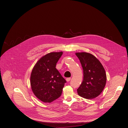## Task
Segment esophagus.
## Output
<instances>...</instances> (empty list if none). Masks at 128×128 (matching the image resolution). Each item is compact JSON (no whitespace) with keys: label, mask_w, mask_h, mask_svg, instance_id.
Wrapping results in <instances>:
<instances>
[{"label":"esophagus","mask_w":128,"mask_h":128,"mask_svg":"<svg viewBox=\"0 0 128 128\" xmlns=\"http://www.w3.org/2000/svg\"><path fill=\"white\" fill-rule=\"evenodd\" d=\"M66 80V81H67V82H69V81L70 80L71 78H67Z\"/></svg>","instance_id":"1"}]
</instances>
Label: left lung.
Segmentation results:
<instances>
[{
  "instance_id": "8db88e82",
  "label": "left lung",
  "mask_w": 128,
  "mask_h": 128,
  "mask_svg": "<svg viewBox=\"0 0 128 128\" xmlns=\"http://www.w3.org/2000/svg\"><path fill=\"white\" fill-rule=\"evenodd\" d=\"M82 67L84 79L77 89L80 96L93 99L103 91L106 82L105 69L100 62L93 54L82 52L76 54Z\"/></svg>"
}]
</instances>
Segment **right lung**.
<instances>
[{
    "mask_svg": "<svg viewBox=\"0 0 128 128\" xmlns=\"http://www.w3.org/2000/svg\"><path fill=\"white\" fill-rule=\"evenodd\" d=\"M63 52L48 53L41 58L33 67L30 76L32 90L44 102L50 103L59 98L66 80L56 68Z\"/></svg>",
    "mask_w": 128,
    "mask_h": 128,
    "instance_id": "right-lung-1",
    "label": "right lung"
}]
</instances>
